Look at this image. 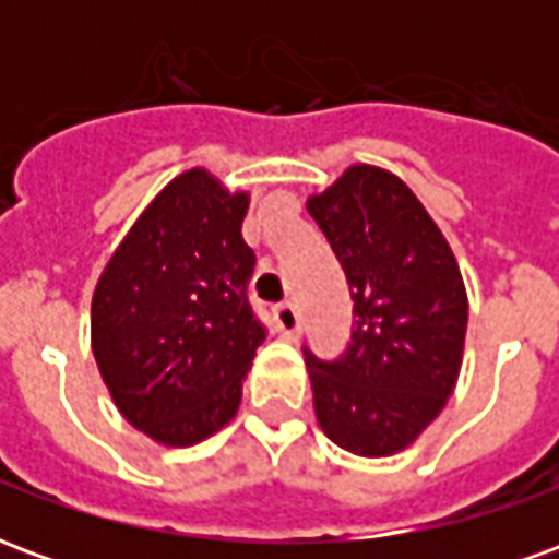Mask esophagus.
Returning a JSON list of instances; mask_svg holds the SVG:
<instances>
[{"mask_svg": "<svg viewBox=\"0 0 559 559\" xmlns=\"http://www.w3.org/2000/svg\"><path fill=\"white\" fill-rule=\"evenodd\" d=\"M272 317H275V326H278V332L284 338H296V335H299V311H296V305H278V308L272 311Z\"/></svg>", "mask_w": 559, "mask_h": 559, "instance_id": "esophagus-1", "label": "esophagus"}]
</instances>
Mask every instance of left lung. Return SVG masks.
<instances>
[{
    "mask_svg": "<svg viewBox=\"0 0 559 559\" xmlns=\"http://www.w3.org/2000/svg\"><path fill=\"white\" fill-rule=\"evenodd\" d=\"M308 212L347 275L356 317L338 359L305 350L317 421L353 455H395L455 389L467 335L461 269L395 173L353 164Z\"/></svg>",
    "mask_w": 559,
    "mask_h": 559,
    "instance_id": "obj_1",
    "label": "left lung"
}]
</instances>
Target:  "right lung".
Instances as JSON below:
<instances>
[{"label": "right lung", "mask_w": 559, "mask_h": 559, "mask_svg": "<svg viewBox=\"0 0 559 559\" xmlns=\"http://www.w3.org/2000/svg\"><path fill=\"white\" fill-rule=\"evenodd\" d=\"M248 194L185 170L134 221L92 296V353L116 407L155 443L194 445L239 411L266 326L248 302Z\"/></svg>", "instance_id": "right-lung-1"}]
</instances>
